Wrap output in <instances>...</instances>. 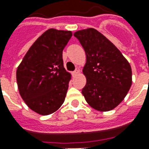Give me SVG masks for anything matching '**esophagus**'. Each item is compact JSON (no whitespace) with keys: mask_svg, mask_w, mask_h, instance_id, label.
<instances>
[{"mask_svg":"<svg viewBox=\"0 0 149 149\" xmlns=\"http://www.w3.org/2000/svg\"><path fill=\"white\" fill-rule=\"evenodd\" d=\"M79 72H80V68H76V70H75L74 72H72V75H73V76H75V75L78 74Z\"/></svg>","mask_w":149,"mask_h":149,"instance_id":"esophagus-1","label":"esophagus"}]
</instances>
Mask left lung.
<instances>
[{
    "mask_svg": "<svg viewBox=\"0 0 149 149\" xmlns=\"http://www.w3.org/2000/svg\"><path fill=\"white\" fill-rule=\"evenodd\" d=\"M84 48L86 63L83 73L86 84L82 94L94 109L107 112L115 109L132 85L130 64L109 40L93 28L74 33Z\"/></svg>",
    "mask_w": 149,
    "mask_h": 149,
    "instance_id": "8db88e82",
    "label": "left lung"
}]
</instances>
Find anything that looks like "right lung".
I'll use <instances>...</instances> for the list:
<instances>
[{
  "label": "right lung",
  "mask_w": 149,
  "mask_h": 149,
  "mask_svg": "<svg viewBox=\"0 0 149 149\" xmlns=\"http://www.w3.org/2000/svg\"><path fill=\"white\" fill-rule=\"evenodd\" d=\"M72 35L71 31L48 29L33 44L18 66L20 95L38 114L53 113L65 101L71 74L64 68L62 52Z\"/></svg>",
  "instance_id": "right-lung-1"
}]
</instances>
